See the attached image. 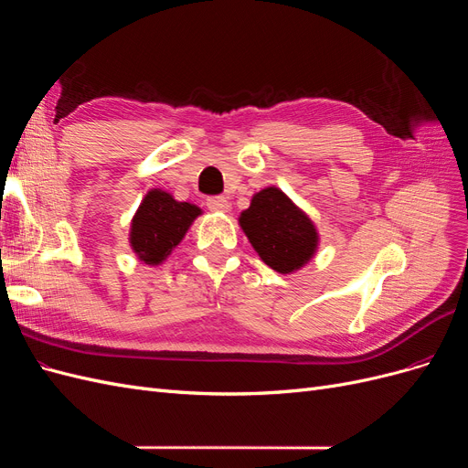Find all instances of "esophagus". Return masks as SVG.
Instances as JSON below:
<instances>
[{
  "instance_id": "obj_1",
  "label": "esophagus",
  "mask_w": 468,
  "mask_h": 468,
  "mask_svg": "<svg viewBox=\"0 0 468 468\" xmlns=\"http://www.w3.org/2000/svg\"><path fill=\"white\" fill-rule=\"evenodd\" d=\"M207 207L212 212H229L230 210V203L226 197H210V199H207Z\"/></svg>"
}]
</instances>
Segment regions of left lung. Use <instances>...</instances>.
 <instances>
[{"instance_id": "1", "label": "left lung", "mask_w": 468, "mask_h": 468, "mask_svg": "<svg viewBox=\"0 0 468 468\" xmlns=\"http://www.w3.org/2000/svg\"><path fill=\"white\" fill-rule=\"evenodd\" d=\"M238 222L261 261L282 275L303 269L320 246L316 224L275 186L253 195Z\"/></svg>"}]
</instances>
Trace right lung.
I'll return each mask as SVG.
<instances>
[{"label": "right lung", "mask_w": 468, "mask_h": 468, "mask_svg": "<svg viewBox=\"0 0 468 468\" xmlns=\"http://www.w3.org/2000/svg\"><path fill=\"white\" fill-rule=\"evenodd\" d=\"M201 215L203 208L197 205L181 203L164 189H150L131 220V250L143 263L162 265Z\"/></svg>", "instance_id": "obj_1"}]
</instances>
